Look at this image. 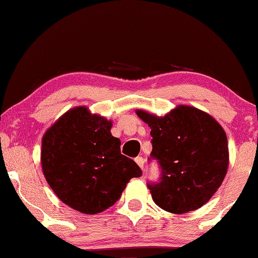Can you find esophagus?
Returning a JSON list of instances; mask_svg holds the SVG:
<instances>
[{
  "label": "esophagus",
  "instance_id": "obj_1",
  "mask_svg": "<svg viewBox=\"0 0 258 258\" xmlns=\"http://www.w3.org/2000/svg\"><path fill=\"white\" fill-rule=\"evenodd\" d=\"M135 162L139 165L140 168H141L143 170V168H145V159L141 158V156H139V158L135 159Z\"/></svg>",
  "mask_w": 258,
  "mask_h": 258
}]
</instances>
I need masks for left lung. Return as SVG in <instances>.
Instances as JSON below:
<instances>
[{
  "label": "left lung",
  "mask_w": 258,
  "mask_h": 258,
  "mask_svg": "<svg viewBox=\"0 0 258 258\" xmlns=\"http://www.w3.org/2000/svg\"><path fill=\"white\" fill-rule=\"evenodd\" d=\"M152 129L150 159L161 176L148 183L154 203L167 212L200 209L222 185L229 167V148L222 125L202 110L179 105L163 117L136 110Z\"/></svg>",
  "instance_id": "left-lung-1"
}]
</instances>
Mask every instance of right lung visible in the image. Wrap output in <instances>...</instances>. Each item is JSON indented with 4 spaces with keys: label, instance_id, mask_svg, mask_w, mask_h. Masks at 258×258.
Listing matches in <instances>:
<instances>
[{
    "label": "right lung",
    "instance_id": "add662e5",
    "mask_svg": "<svg viewBox=\"0 0 258 258\" xmlns=\"http://www.w3.org/2000/svg\"><path fill=\"white\" fill-rule=\"evenodd\" d=\"M112 122L77 106L65 112L42 137L41 166L46 181L63 204L96 215L121 198L132 178L142 175L122 155L111 135Z\"/></svg>",
    "mask_w": 258,
    "mask_h": 258
}]
</instances>
